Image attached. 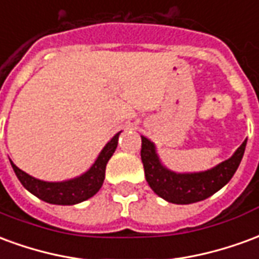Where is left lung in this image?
<instances>
[{"mask_svg": "<svg viewBox=\"0 0 259 259\" xmlns=\"http://www.w3.org/2000/svg\"><path fill=\"white\" fill-rule=\"evenodd\" d=\"M245 144L247 139L232 157L212 169L194 174H176L161 163L155 144L141 136V161L148 186L161 198L174 204H193L205 200L233 178L244 155Z\"/></svg>", "mask_w": 259, "mask_h": 259, "instance_id": "left-lung-1", "label": "left lung"}]
</instances>
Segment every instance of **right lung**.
Instances as JSON below:
<instances>
[{
    "label": "right lung",
    "instance_id": "right-lung-1",
    "mask_svg": "<svg viewBox=\"0 0 259 259\" xmlns=\"http://www.w3.org/2000/svg\"><path fill=\"white\" fill-rule=\"evenodd\" d=\"M119 135L120 132L113 136L111 141H108L107 146L102 148L100 155L97 157L96 162L91 165V168L85 174L80 175L74 179L64 182H44L23 172L12 161L11 165L16 178L26 190L30 191L31 194L38 197L40 200L57 205H74L81 201L89 200L101 189L105 179L107 163L118 147Z\"/></svg>",
    "mask_w": 259,
    "mask_h": 259
}]
</instances>
